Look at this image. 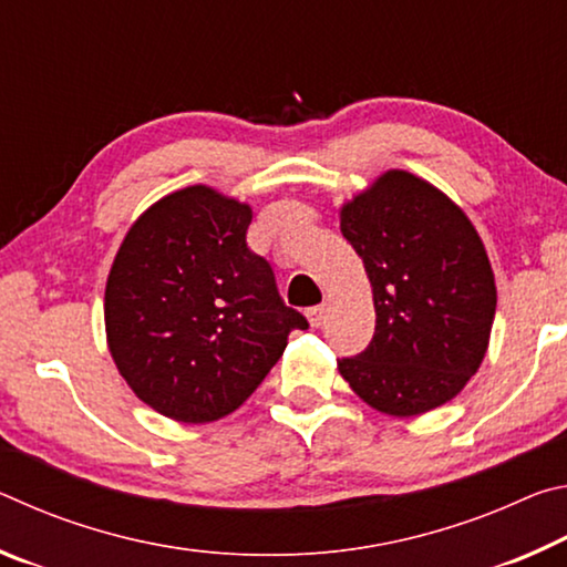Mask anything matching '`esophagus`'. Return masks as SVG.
<instances>
[{
    "label": "esophagus",
    "instance_id": "34e87169",
    "mask_svg": "<svg viewBox=\"0 0 567 567\" xmlns=\"http://www.w3.org/2000/svg\"><path fill=\"white\" fill-rule=\"evenodd\" d=\"M324 305H315V307H310V310H307V320H310V324L312 328H320V324L324 322Z\"/></svg>",
    "mask_w": 567,
    "mask_h": 567
}]
</instances>
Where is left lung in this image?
<instances>
[{
  "label": "left lung",
  "mask_w": 567,
  "mask_h": 567,
  "mask_svg": "<svg viewBox=\"0 0 567 567\" xmlns=\"http://www.w3.org/2000/svg\"><path fill=\"white\" fill-rule=\"evenodd\" d=\"M340 233L362 257L378 315L340 375L395 417L453 400L485 358L497 305L473 223L425 179L390 169L342 207Z\"/></svg>",
  "instance_id": "left-lung-1"
}]
</instances>
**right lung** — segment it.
Masks as SVG:
<instances>
[{
    "label": "right lung",
    "instance_id": "1",
    "mask_svg": "<svg viewBox=\"0 0 567 567\" xmlns=\"http://www.w3.org/2000/svg\"><path fill=\"white\" fill-rule=\"evenodd\" d=\"M252 209L209 187L162 197L124 237L104 290L120 375L179 422H213L252 395L307 330L247 245Z\"/></svg>",
    "mask_w": 567,
    "mask_h": 567
}]
</instances>
